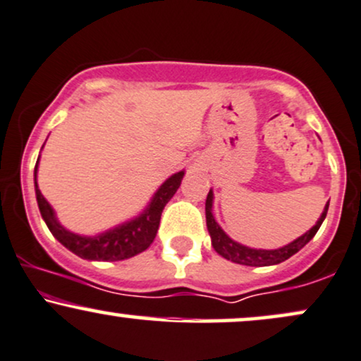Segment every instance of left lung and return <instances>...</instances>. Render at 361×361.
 <instances>
[{
  "label": "left lung",
  "mask_w": 361,
  "mask_h": 361,
  "mask_svg": "<svg viewBox=\"0 0 361 361\" xmlns=\"http://www.w3.org/2000/svg\"><path fill=\"white\" fill-rule=\"evenodd\" d=\"M212 202H214V195H212V192H208L207 202H205V214H207V227H208V232H210L212 245H214V249L227 260H232V262L235 264H242V266H254V267L281 264L284 262V260H288L290 255H294L296 252L301 250L302 247H305L307 242L316 235V232L319 230L321 224H323L324 216L328 214V207H329V202H328V205L324 207L323 215L319 216V220L316 222L314 227L307 230L305 235L296 238V240L290 242V244H288L286 247H282V249L260 250V249H249V247L233 242L232 238H230L227 233L219 227V224L215 222L214 215H212Z\"/></svg>",
  "instance_id": "8db88e82"
}]
</instances>
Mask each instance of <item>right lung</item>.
I'll return each instance as SVG.
<instances>
[{"label":"right lung","instance_id":"obj_1","mask_svg":"<svg viewBox=\"0 0 361 361\" xmlns=\"http://www.w3.org/2000/svg\"><path fill=\"white\" fill-rule=\"evenodd\" d=\"M183 175L185 173L180 171L168 178L161 185V188L156 192L151 205L136 220H131L129 224L109 230V232L102 233L99 237L75 235V233L67 232L62 225L56 222L54 210H51L49 202L43 198L40 190H38L37 166H35V193H37L38 208H40V214L45 220L47 227L50 228L56 240L67 247L68 250H72L73 254H77L82 259L89 260H124L134 257L139 252L146 250L147 247L153 244L164 207L173 198V195L176 193V190L180 188Z\"/></svg>","mask_w":361,"mask_h":361}]
</instances>
